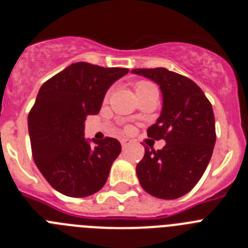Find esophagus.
<instances>
[{
    "label": "esophagus",
    "instance_id": "34e87169",
    "mask_svg": "<svg viewBox=\"0 0 248 248\" xmlns=\"http://www.w3.org/2000/svg\"><path fill=\"white\" fill-rule=\"evenodd\" d=\"M120 143H122V146H123V149H125L126 146L129 145V140H126V139H123L122 141H120Z\"/></svg>",
    "mask_w": 248,
    "mask_h": 248
}]
</instances>
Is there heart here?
Here are the masks:
<instances>
[{
    "label": "heart",
    "mask_w": 248,
    "mask_h": 248,
    "mask_svg": "<svg viewBox=\"0 0 248 248\" xmlns=\"http://www.w3.org/2000/svg\"><path fill=\"white\" fill-rule=\"evenodd\" d=\"M150 85H153V84H150V83H148V82H140V83H138L137 87H135V91H137V89L146 88V87H150Z\"/></svg>",
    "instance_id": "heart-1"
}]
</instances>
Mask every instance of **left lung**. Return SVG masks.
<instances>
[{
  "instance_id": "obj_1",
  "label": "left lung",
  "mask_w": 248,
  "mask_h": 248,
  "mask_svg": "<svg viewBox=\"0 0 248 248\" xmlns=\"http://www.w3.org/2000/svg\"><path fill=\"white\" fill-rule=\"evenodd\" d=\"M131 73L155 82L163 94L161 113L148 137L166 144L157 151L145 148L137 165L140 185L155 198H181L199 183L211 159L216 141L211 103L196 83L166 68Z\"/></svg>"
}]
</instances>
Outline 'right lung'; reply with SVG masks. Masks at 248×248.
I'll return each instance as SVG.
<instances>
[{"label": "right lung", "mask_w": 248, "mask_h": 248, "mask_svg": "<svg viewBox=\"0 0 248 248\" xmlns=\"http://www.w3.org/2000/svg\"><path fill=\"white\" fill-rule=\"evenodd\" d=\"M128 68L73 63L41 87L28 114L32 155L49 185L71 198L95 194L107 183L111 164L122 151L114 138H84V122L102 108L111 84Z\"/></svg>", "instance_id": "add662e5"}]
</instances>
